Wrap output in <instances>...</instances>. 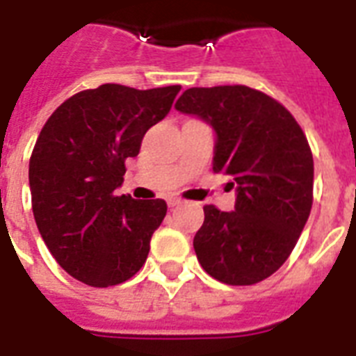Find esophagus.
<instances>
[{"label": "esophagus", "instance_id": "34e87169", "mask_svg": "<svg viewBox=\"0 0 356 356\" xmlns=\"http://www.w3.org/2000/svg\"><path fill=\"white\" fill-rule=\"evenodd\" d=\"M181 203H183V201L179 200V197H170V200H168V207H170V209L181 205Z\"/></svg>", "mask_w": 356, "mask_h": 356}]
</instances>
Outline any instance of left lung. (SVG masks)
<instances>
[{
	"instance_id": "left-lung-1",
	"label": "left lung",
	"mask_w": 356,
	"mask_h": 356,
	"mask_svg": "<svg viewBox=\"0 0 356 356\" xmlns=\"http://www.w3.org/2000/svg\"><path fill=\"white\" fill-rule=\"evenodd\" d=\"M216 131L214 173L233 179L236 205H205L194 236L200 264L231 286L264 281L281 268L309 220L314 161L309 140L288 108L243 85L188 88L175 103Z\"/></svg>"
}]
</instances>
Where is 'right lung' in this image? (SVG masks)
<instances>
[{
    "mask_svg": "<svg viewBox=\"0 0 356 356\" xmlns=\"http://www.w3.org/2000/svg\"><path fill=\"white\" fill-rule=\"evenodd\" d=\"M179 85L77 92L44 123L29 161L33 214L63 270L88 286L125 282L144 266L164 200L116 195L125 161L172 108Z\"/></svg>",
    "mask_w": 356,
    "mask_h": 356,
    "instance_id": "add662e5",
    "label": "right lung"
}]
</instances>
